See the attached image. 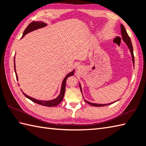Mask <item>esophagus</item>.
<instances>
[{
    "instance_id": "obj_1",
    "label": "esophagus",
    "mask_w": 146,
    "mask_h": 146,
    "mask_svg": "<svg viewBox=\"0 0 146 146\" xmlns=\"http://www.w3.org/2000/svg\"><path fill=\"white\" fill-rule=\"evenodd\" d=\"M78 68H79V67H78Z\"/></svg>"
}]
</instances>
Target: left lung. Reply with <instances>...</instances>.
I'll list each match as a JSON object with an SVG mask.
<instances>
[{
  "instance_id": "1",
  "label": "left lung",
  "mask_w": 146,
  "mask_h": 146,
  "mask_svg": "<svg viewBox=\"0 0 146 146\" xmlns=\"http://www.w3.org/2000/svg\"><path fill=\"white\" fill-rule=\"evenodd\" d=\"M121 27V35H122V39L124 41V42L126 44V46H128V48L129 49V50L130 51V53H131V60H132V62H133V65L134 66V55H133V46H132V44H131V40H130V37L128 36V35L127 34V32H126V30L125 28V27L122 24H121L120 25ZM79 87H80V89H81V92L82 94V88L81 86V84L79 83ZM83 97V96H82ZM85 101L86 102L90 104L91 106H96V107H102V106H108L110 105V104H112L114 102H116L117 101H115L114 102H111V103H109V104H96V103H92V102H90L87 101L86 100H85Z\"/></svg>"
}]
</instances>
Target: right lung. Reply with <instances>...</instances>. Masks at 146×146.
Wrapping results in <instances>:
<instances>
[{
	"label": "right lung",
	"instance_id": "right-lung-1",
	"mask_svg": "<svg viewBox=\"0 0 146 146\" xmlns=\"http://www.w3.org/2000/svg\"><path fill=\"white\" fill-rule=\"evenodd\" d=\"M47 26V24L44 23L43 21H32V23H30L28 27H27L25 29V30H24V32L23 33V35H22L21 37V39L22 38H23V37L25 35H27L28 33L31 32L32 31H34L35 30H37V29H39L41 28H44V27H45ZM14 67H15V74H16V79L18 81V76H17V74H16V65H15V56L14 57ZM74 69L71 71L70 72H69L68 74H67L66 76L64 78V80L62 81V86H61V90H60V93L59 95L58 96V97L55 98L53 99V100H37V99L32 98L31 97H30V96H28L27 95H26L25 93H23V94L27 98H28L29 99H30V100H32V102H34L38 104H40V105H42L44 106H46V107H53V106H57L58 104H59L62 101L63 98H64V95H65V84H66V81H67V78L68 77L70 76H74Z\"/></svg>",
	"mask_w": 146,
	"mask_h": 146
}]
</instances>
